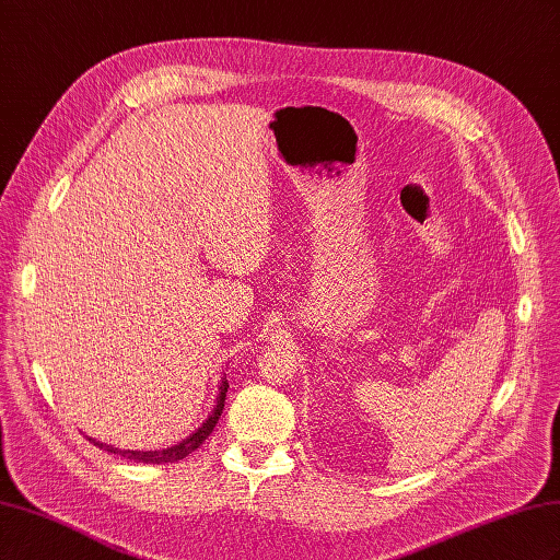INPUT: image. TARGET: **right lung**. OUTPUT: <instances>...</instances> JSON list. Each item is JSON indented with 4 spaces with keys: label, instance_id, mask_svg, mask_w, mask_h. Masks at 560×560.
I'll use <instances>...</instances> for the list:
<instances>
[{
    "label": "right lung",
    "instance_id": "right-lung-1",
    "mask_svg": "<svg viewBox=\"0 0 560 560\" xmlns=\"http://www.w3.org/2000/svg\"><path fill=\"white\" fill-rule=\"evenodd\" d=\"M226 393H229V383H226V378H222V383H219V397H217L214 411L208 416V420L202 422V425H200L194 434H189V436L184 439V442H179V444H175V446H171V448H163V451H121V448H114V446H109V444H100V442H95V439H91V442H93L95 446L103 448V451H107V453L121 455V457H126V460H135V463L163 465V463H177V460H184L186 455L194 453V451H196V448H198L202 442H206V439L212 434V430H214V425H217L219 416H222V411H224Z\"/></svg>",
    "mask_w": 560,
    "mask_h": 560
}]
</instances>
